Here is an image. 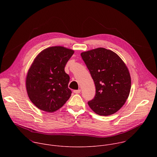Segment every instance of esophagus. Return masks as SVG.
<instances>
[{
	"label": "esophagus",
	"instance_id": "1",
	"mask_svg": "<svg viewBox=\"0 0 157 157\" xmlns=\"http://www.w3.org/2000/svg\"><path fill=\"white\" fill-rule=\"evenodd\" d=\"M73 92L75 94H79V93H81V89H78V90H74Z\"/></svg>",
	"mask_w": 157,
	"mask_h": 157
}]
</instances>
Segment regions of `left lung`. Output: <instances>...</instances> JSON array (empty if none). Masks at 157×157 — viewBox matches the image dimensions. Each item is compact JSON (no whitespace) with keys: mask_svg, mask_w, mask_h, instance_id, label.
I'll use <instances>...</instances> for the list:
<instances>
[{"mask_svg":"<svg viewBox=\"0 0 157 157\" xmlns=\"http://www.w3.org/2000/svg\"><path fill=\"white\" fill-rule=\"evenodd\" d=\"M96 86L94 98L87 103L95 113L109 116L125 104L131 79L126 65L114 52L98 48L81 53Z\"/></svg>","mask_w":157,"mask_h":157,"instance_id":"obj_1","label":"left lung"}]
</instances>
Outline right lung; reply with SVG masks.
<instances>
[{"label":"right lung","mask_w":157,"mask_h":157,"mask_svg":"<svg viewBox=\"0 0 157 157\" xmlns=\"http://www.w3.org/2000/svg\"><path fill=\"white\" fill-rule=\"evenodd\" d=\"M73 53L63 47H52L34 59L27 76L26 87L30 101L38 109L53 113L70 98V76L64 67Z\"/></svg>","instance_id":"add662e5"}]
</instances>
